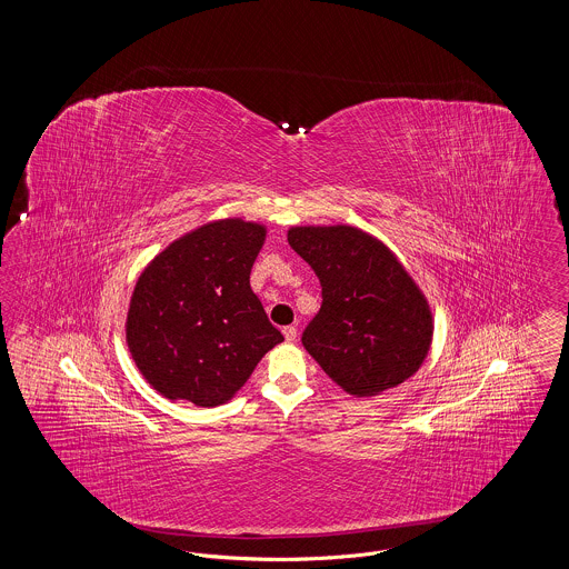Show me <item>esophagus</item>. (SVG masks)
Here are the masks:
<instances>
[{
    "label": "esophagus",
    "instance_id": "obj_1",
    "mask_svg": "<svg viewBox=\"0 0 569 569\" xmlns=\"http://www.w3.org/2000/svg\"><path fill=\"white\" fill-rule=\"evenodd\" d=\"M283 337H286V341H288V343H292V341H297V337H298L297 326H286V328H283Z\"/></svg>",
    "mask_w": 569,
    "mask_h": 569
}]
</instances>
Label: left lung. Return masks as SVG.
<instances>
[{
  "label": "left lung",
  "mask_w": 569,
  "mask_h": 569,
  "mask_svg": "<svg viewBox=\"0 0 569 569\" xmlns=\"http://www.w3.org/2000/svg\"><path fill=\"white\" fill-rule=\"evenodd\" d=\"M288 243L322 283L302 346L326 376L352 397L416 376L433 343V311L392 249L348 223L292 226Z\"/></svg>",
  "instance_id": "8db88e82"
}]
</instances>
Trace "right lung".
<instances>
[{"mask_svg":"<svg viewBox=\"0 0 569 569\" xmlns=\"http://www.w3.org/2000/svg\"><path fill=\"white\" fill-rule=\"evenodd\" d=\"M264 241V223L216 219L172 241L140 272L126 343L142 378L168 401L228 403L283 341L249 286Z\"/></svg>","mask_w":569,"mask_h":569,"instance_id":"1","label":"right lung"}]
</instances>
